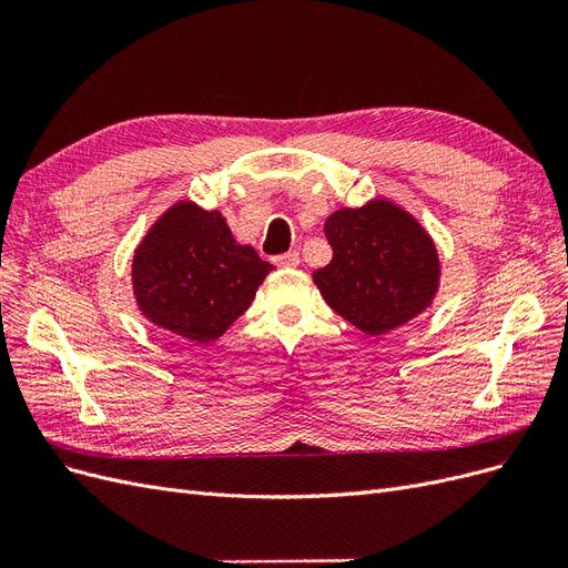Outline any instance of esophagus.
I'll return each instance as SVG.
<instances>
[{"instance_id":"34e87169","label":"esophagus","mask_w":568,"mask_h":568,"mask_svg":"<svg viewBox=\"0 0 568 568\" xmlns=\"http://www.w3.org/2000/svg\"><path fill=\"white\" fill-rule=\"evenodd\" d=\"M272 261L277 267H296L301 263V255L296 251H288V253H282V255H274Z\"/></svg>"}]
</instances>
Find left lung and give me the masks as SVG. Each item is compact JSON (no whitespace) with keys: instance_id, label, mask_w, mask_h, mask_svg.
Instances as JSON below:
<instances>
[{"instance_id":"obj_1","label":"left lung","mask_w":568,"mask_h":568,"mask_svg":"<svg viewBox=\"0 0 568 568\" xmlns=\"http://www.w3.org/2000/svg\"><path fill=\"white\" fill-rule=\"evenodd\" d=\"M324 234L334 255L313 280L332 311L359 332L386 334L432 303L440 277L436 246L398 205L341 209Z\"/></svg>"}]
</instances>
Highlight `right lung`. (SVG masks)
<instances>
[{"instance_id":"right-lung-1","label":"right lung","mask_w":568,"mask_h":568,"mask_svg":"<svg viewBox=\"0 0 568 568\" xmlns=\"http://www.w3.org/2000/svg\"><path fill=\"white\" fill-rule=\"evenodd\" d=\"M272 265L239 246L217 211L178 203L134 253L132 284L142 313L163 329L209 343L246 313Z\"/></svg>"}]
</instances>
